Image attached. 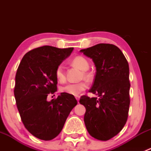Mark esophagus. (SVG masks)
<instances>
[{
    "mask_svg": "<svg viewBox=\"0 0 151 151\" xmlns=\"http://www.w3.org/2000/svg\"><path fill=\"white\" fill-rule=\"evenodd\" d=\"M75 98H76V99L77 100V101L79 102V100H80V96H76Z\"/></svg>",
    "mask_w": 151,
    "mask_h": 151,
    "instance_id": "1",
    "label": "esophagus"
}]
</instances>
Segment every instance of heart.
I'll return each instance as SVG.
<instances>
[{"instance_id": "1", "label": "heart", "mask_w": 151, "mask_h": 151, "mask_svg": "<svg viewBox=\"0 0 151 151\" xmlns=\"http://www.w3.org/2000/svg\"><path fill=\"white\" fill-rule=\"evenodd\" d=\"M73 64L75 65L76 66L78 67L82 71H87L89 68V63L88 60L82 56H77L74 58L72 60ZM55 76L57 80L59 82H64L66 80V76H65L64 69L61 65L58 66L56 68ZM84 77L85 79L89 78V75L86 73H84ZM87 88V84L85 82H80L78 83H68L64 86L60 88V91L62 93L69 94L71 96H77L85 91Z\"/></svg>"}]
</instances>
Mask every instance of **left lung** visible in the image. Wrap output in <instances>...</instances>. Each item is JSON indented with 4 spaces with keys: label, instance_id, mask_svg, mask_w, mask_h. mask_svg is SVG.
<instances>
[{
    "label": "left lung",
    "instance_id": "8db88e82",
    "mask_svg": "<svg viewBox=\"0 0 151 151\" xmlns=\"http://www.w3.org/2000/svg\"><path fill=\"white\" fill-rule=\"evenodd\" d=\"M80 52L92 59L96 70L89 92L98 98L83 96L80 99L86 109L85 126L93 137L108 140L122 130L127 121L130 104L129 63L121 50L110 44H99Z\"/></svg>",
    "mask_w": 151,
    "mask_h": 151
}]
</instances>
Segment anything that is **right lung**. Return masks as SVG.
Segmentation results:
<instances>
[{
  "label": "right lung",
  "instance_id": "obj_1",
  "mask_svg": "<svg viewBox=\"0 0 151 151\" xmlns=\"http://www.w3.org/2000/svg\"><path fill=\"white\" fill-rule=\"evenodd\" d=\"M73 50L38 47L24 55L17 68L14 91L17 106L25 127L38 139L56 137L77 104L74 96L65 93L47 101V96L57 91L56 68Z\"/></svg>",
  "mask_w": 151,
  "mask_h": 151
}]
</instances>
